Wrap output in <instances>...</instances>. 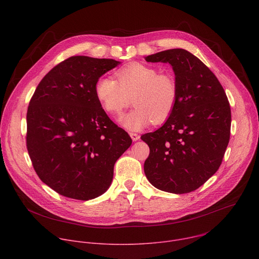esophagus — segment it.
I'll use <instances>...</instances> for the list:
<instances>
[{"label": "esophagus", "instance_id": "obj_1", "mask_svg": "<svg viewBox=\"0 0 259 259\" xmlns=\"http://www.w3.org/2000/svg\"><path fill=\"white\" fill-rule=\"evenodd\" d=\"M129 134H130V136H131V138H132V140H133V141H136V140H138V139L140 138L139 134H137V133H133V132H130Z\"/></svg>", "mask_w": 259, "mask_h": 259}]
</instances>
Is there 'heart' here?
I'll return each instance as SVG.
<instances>
[{"instance_id":"b5f03b06","label":"heart","mask_w":259,"mask_h":259,"mask_svg":"<svg viewBox=\"0 0 259 259\" xmlns=\"http://www.w3.org/2000/svg\"><path fill=\"white\" fill-rule=\"evenodd\" d=\"M117 80L101 77L94 88L95 96L106 113L119 116L135 94L133 110L120 119L121 125L138 131L152 122H165L177 101L176 82L170 73H160L151 65L133 62L119 68Z\"/></svg>"}]
</instances>
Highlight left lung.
Listing matches in <instances>:
<instances>
[{"instance_id":"8db88e82","label":"left lung","mask_w":259,"mask_h":259,"mask_svg":"<svg viewBox=\"0 0 259 259\" xmlns=\"http://www.w3.org/2000/svg\"><path fill=\"white\" fill-rule=\"evenodd\" d=\"M145 60L168 62L177 86V101L165 124L141 136L150 146L145 176L164 192H194L223 162L231 134L230 102L214 73L187 50L170 49Z\"/></svg>"}]
</instances>
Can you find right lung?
Returning <instances> with one entry per match:
<instances>
[{
  "mask_svg": "<svg viewBox=\"0 0 259 259\" xmlns=\"http://www.w3.org/2000/svg\"><path fill=\"white\" fill-rule=\"evenodd\" d=\"M120 61L71 56L36 87L26 114V147L33 169L66 198L88 201L107 191L116 161L132 143L108 118L94 88Z\"/></svg>",
  "mask_w": 259,
  "mask_h": 259,
  "instance_id": "obj_1",
  "label": "right lung"
}]
</instances>
